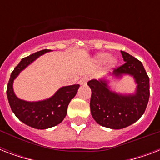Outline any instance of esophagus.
<instances>
[{"instance_id": "34e87169", "label": "esophagus", "mask_w": 160, "mask_h": 160, "mask_svg": "<svg viewBox=\"0 0 160 160\" xmlns=\"http://www.w3.org/2000/svg\"><path fill=\"white\" fill-rule=\"evenodd\" d=\"M88 80H89V78H88V76H84V77H82L80 80V81H79V84H80V85H86V83H87Z\"/></svg>"}]
</instances>
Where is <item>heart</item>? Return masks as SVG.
I'll use <instances>...</instances> for the list:
<instances>
[{"instance_id":"b5f03b06","label":"heart","mask_w":160,"mask_h":160,"mask_svg":"<svg viewBox=\"0 0 160 160\" xmlns=\"http://www.w3.org/2000/svg\"><path fill=\"white\" fill-rule=\"evenodd\" d=\"M109 55L108 53H99L95 56V60L100 64H103V63L106 62L107 60H109ZM109 64L110 66H114L116 64V60L114 58H111L109 61Z\"/></svg>"}]
</instances>
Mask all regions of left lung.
<instances>
[{"mask_svg":"<svg viewBox=\"0 0 160 160\" xmlns=\"http://www.w3.org/2000/svg\"><path fill=\"white\" fill-rule=\"evenodd\" d=\"M120 52L125 63L114 69L109 75L116 79H121L124 75L132 76L136 84L134 93L115 92L105 78L93 79L87 83L92 92L91 115L101 126L113 129H124L135 123L145 111L149 98V78L143 64L127 52Z\"/></svg>","mask_w":160,"mask_h":160,"instance_id":"8db88e82","label":"left lung"}]
</instances>
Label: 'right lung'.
Returning <instances> with one entry per match:
<instances>
[{"label":"right lung","instance_id":"add662e5","mask_svg":"<svg viewBox=\"0 0 160 160\" xmlns=\"http://www.w3.org/2000/svg\"><path fill=\"white\" fill-rule=\"evenodd\" d=\"M50 51L51 50L46 49L23 58L11 72L6 90L12 112L24 124L37 129H49L61 123L67 114L69 103L75 97L80 87L79 85L63 86L51 97L39 101H26L16 96L13 90L14 80L37 58Z\"/></svg>","mask_w":160,"mask_h":160}]
</instances>
